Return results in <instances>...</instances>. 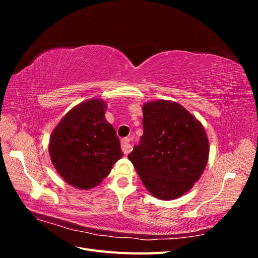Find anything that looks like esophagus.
<instances>
[{
	"label": "esophagus",
	"mask_w": 258,
	"mask_h": 258,
	"mask_svg": "<svg viewBox=\"0 0 258 258\" xmlns=\"http://www.w3.org/2000/svg\"><path fill=\"white\" fill-rule=\"evenodd\" d=\"M121 150L123 154H129L131 151V145H130V139L129 138H123L121 140Z\"/></svg>",
	"instance_id": "1"
}]
</instances>
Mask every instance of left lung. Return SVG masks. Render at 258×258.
Instances as JSON below:
<instances>
[{
  "label": "left lung",
  "mask_w": 258,
  "mask_h": 258,
  "mask_svg": "<svg viewBox=\"0 0 258 258\" xmlns=\"http://www.w3.org/2000/svg\"><path fill=\"white\" fill-rule=\"evenodd\" d=\"M142 110L143 136L128 158L154 197L176 199L191 188L207 166L206 130L176 102L157 100Z\"/></svg>",
  "instance_id": "obj_1"
}]
</instances>
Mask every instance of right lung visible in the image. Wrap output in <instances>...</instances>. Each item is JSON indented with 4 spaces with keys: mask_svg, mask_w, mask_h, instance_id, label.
Returning a JSON list of instances; mask_svg holds the SVG:
<instances>
[{
    "mask_svg": "<svg viewBox=\"0 0 258 258\" xmlns=\"http://www.w3.org/2000/svg\"><path fill=\"white\" fill-rule=\"evenodd\" d=\"M106 102L90 99L74 106L53 129L49 155L64 181L80 189L99 185L122 157L119 139L105 119Z\"/></svg>",
    "mask_w": 258,
    "mask_h": 258,
    "instance_id": "1",
    "label": "right lung"
}]
</instances>
